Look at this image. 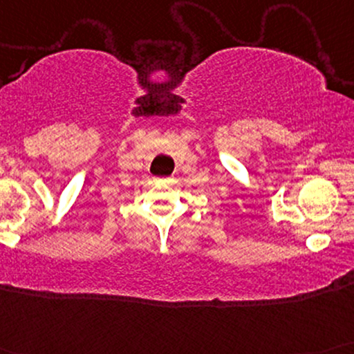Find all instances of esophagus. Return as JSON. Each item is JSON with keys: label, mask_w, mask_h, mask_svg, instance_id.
Masks as SVG:
<instances>
[{"label": "esophagus", "mask_w": 354, "mask_h": 354, "mask_svg": "<svg viewBox=\"0 0 354 354\" xmlns=\"http://www.w3.org/2000/svg\"><path fill=\"white\" fill-rule=\"evenodd\" d=\"M164 180H169V178H164Z\"/></svg>", "instance_id": "1"}]
</instances>
